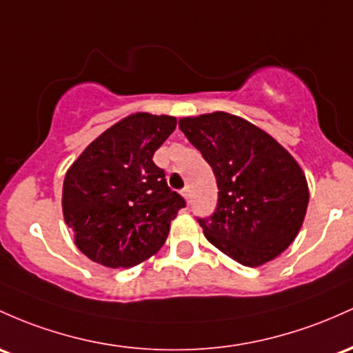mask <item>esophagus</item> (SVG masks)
<instances>
[{
	"label": "esophagus",
	"mask_w": 353,
	"mask_h": 353,
	"mask_svg": "<svg viewBox=\"0 0 353 353\" xmlns=\"http://www.w3.org/2000/svg\"><path fill=\"white\" fill-rule=\"evenodd\" d=\"M183 196H184L185 203L191 204V189H189V188H184V189H183Z\"/></svg>",
	"instance_id": "1"
}]
</instances>
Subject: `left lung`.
Instances as JSON below:
<instances>
[{
	"instance_id": "obj_1",
	"label": "left lung",
	"mask_w": 353,
	"mask_h": 353,
	"mask_svg": "<svg viewBox=\"0 0 353 353\" xmlns=\"http://www.w3.org/2000/svg\"><path fill=\"white\" fill-rule=\"evenodd\" d=\"M179 129L212 168L218 208L199 219L212 246L256 268L295 241L308 208V183L295 157L270 134L228 112L179 119Z\"/></svg>"
}]
</instances>
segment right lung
Returning a JSON list of instances; mask_svg holds the SVG:
<instances>
[{"mask_svg": "<svg viewBox=\"0 0 353 353\" xmlns=\"http://www.w3.org/2000/svg\"><path fill=\"white\" fill-rule=\"evenodd\" d=\"M170 115L130 114L102 132L70 165L61 209L75 246L107 268H132L165 243L185 206L170 191L154 152L176 129Z\"/></svg>", "mask_w": 353, "mask_h": 353, "instance_id": "add662e5", "label": "right lung"}]
</instances>
